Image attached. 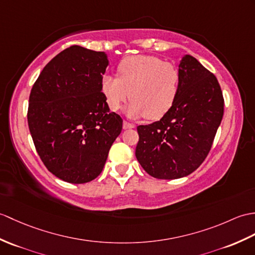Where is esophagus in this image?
Instances as JSON below:
<instances>
[{"label": "esophagus", "instance_id": "1", "mask_svg": "<svg viewBox=\"0 0 255 255\" xmlns=\"http://www.w3.org/2000/svg\"><path fill=\"white\" fill-rule=\"evenodd\" d=\"M123 128L124 129H132V128H134V125H133V124H130V123L126 122V121H124Z\"/></svg>", "mask_w": 255, "mask_h": 255}]
</instances>
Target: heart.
<instances>
[{"mask_svg": "<svg viewBox=\"0 0 255 255\" xmlns=\"http://www.w3.org/2000/svg\"><path fill=\"white\" fill-rule=\"evenodd\" d=\"M118 77L104 75L101 90L112 111H118L130 97L126 108L130 117L144 116L154 121L174 105L180 88V72L176 65L151 55L124 58L117 66Z\"/></svg>", "mask_w": 255, "mask_h": 255, "instance_id": "b5f03b06", "label": "heart"}]
</instances>
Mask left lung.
<instances>
[{"instance_id": "left-lung-1", "label": "left lung", "mask_w": 255, "mask_h": 255, "mask_svg": "<svg viewBox=\"0 0 255 255\" xmlns=\"http://www.w3.org/2000/svg\"><path fill=\"white\" fill-rule=\"evenodd\" d=\"M180 88L161 120L137 127L135 157L157 179H178L197 169L208 156L224 115V98L216 77L197 58L179 64Z\"/></svg>"}]
</instances>
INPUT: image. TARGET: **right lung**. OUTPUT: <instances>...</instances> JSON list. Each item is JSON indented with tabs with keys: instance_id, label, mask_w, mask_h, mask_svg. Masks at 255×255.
I'll return each instance as SVG.
<instances>
[{
	"instance_id": "1",
	"label": "right lung",
	"mask_w": 255,
	"mask_h": 255,
	"mask_svg": "<svg viewBox=\"0 0 255 255\" xmlns=\"http://www.w3.org/2000/svg\"><path fill=\"white\" fill-rule=\"evenodd\" d=\"M104 52L73 45L45 65L31 89L28 126L45 167L69 183H86L102 171L123 128L101 90Z\"/></svg>"
}]
</instances>
